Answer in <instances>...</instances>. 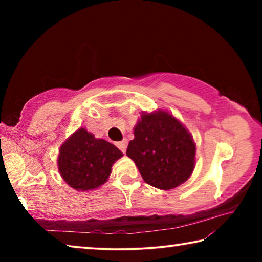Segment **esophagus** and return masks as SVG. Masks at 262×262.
I'll use <instances>...</instances> for the list:
<instances>
[{"instance_id": "1", "label": "esophagus", "mask_w": 262, "mask_h": 262, "mask_svg": "<svg viewBox=\"0 0 262 262\" xmlns=\"http://www.w3.org/2000/svg\"><path fill=\"white\" fill-rule=\"evenodd\" d=\"M117 147L121 150L122 152H126V149H127V141L123 140L120 142H117Z\"/></svg>"}]
</instances>
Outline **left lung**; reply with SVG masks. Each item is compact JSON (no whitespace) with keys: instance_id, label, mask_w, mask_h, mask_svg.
I'll use <instances>...</instances> for the list:
<instances>
[{"instance_id":"obj_1","label":"left lung","mask_w":262,"mask_h":262,"mask_svg":"<svg viewBox=\"0 0 262 262\" xmlns=\"http://www.w3.org/2000/svg\"><path fill=\"white\" fill-rule=\"evenodd\" d=\"M195 150L193 137L183 123L158 110L142 113L126 154L135 162L145 183L168 190L192 174Z\"/></svg>"}]
</instances>
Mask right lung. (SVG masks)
Segmentation results:
<instances>
[{
	"instance_id": "obj_1",
	"label": "right lung",
	"mask_w": 262,
	"mask_h": 262,
	"mask_svg": "<svg viewBox=\"0 0 262 262\" xmlns=\"http://www.w3.org/2000/svg\"><path fill=\"white\" fill-rule=\"evenodd\" d=\"M121 157L122 152L114 144L79 128L61 145L57 165L70 187L85 192L106 183L112 165Z\"/></svg>"
}]
</instances>
